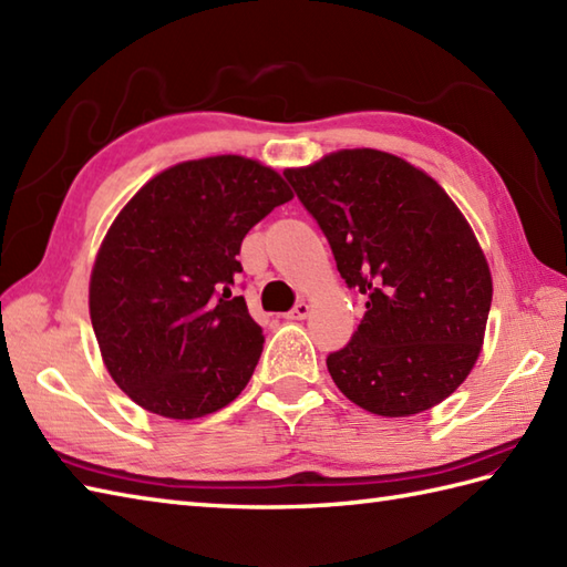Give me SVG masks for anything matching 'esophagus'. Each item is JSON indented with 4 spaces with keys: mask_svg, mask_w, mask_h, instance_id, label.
<instances>
[{
    "mask_svg": "<svg viewBox=\"0 0 567 567\" xmlns=\"http://www.w3.org/2000/svg\"><path fill=\"white\" fill-rule=\"evenodd\" d=\"M311 315V307L307 305V302H299L290 315H287V319H292V321H299V319H307Z\"/></svg>",
    "mask_w": 567,
    "mask_h": 567,
    "instance_id": "obj_1",
    "label": "esophagus"
}]
</instances>
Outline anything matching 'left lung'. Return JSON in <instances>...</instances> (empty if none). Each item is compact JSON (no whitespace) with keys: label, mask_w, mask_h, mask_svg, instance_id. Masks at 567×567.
<instances>
[{"label":"left lung","mask_w":567,"mask_h":567,"mask_svg":"<svg viewBox=\"0 0 567 567\" xmlns=\"http://www.w3.org/2000/svg\"><path fill=\"white\" fill-rule=\"evenodd\" d=\"M285 177L346 285L368 299L353 339L327 358L336 388L390 419L441 404L475 368L492 305L463 212L431 175L375 148L336 151Z\"/></svg>","instance_id":"1"}]
</instances>
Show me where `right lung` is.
Wrapping results in <instances>:
<instances>
[{
    "label": "right lung",
    "mask_w": 567,
    "mask_h": 567,
    "mask_svg": "<svg viewBox=\"0 0 567 567\" xmlns=\"http://www.w3.org/2000/svg\"><path fill=\"white\" fill-rule=\"evenodd\" d=\"M295 192L244 155L185 161L151 177L106 231L90 275V319L112 380L165 419L231 404L262 353L246 299V234Z\"/></svg>",
    "instance_id": "obj_1"
}]
</instances>
